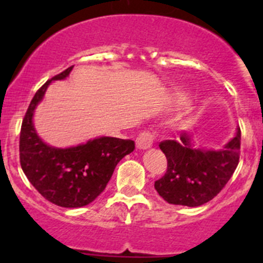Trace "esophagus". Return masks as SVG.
I'll return each mask as SVG.
<instances>
[{
	"label": "esophagus",
	"mask_w": 263,
	"mask_h": 263,
	"mask_svg": "<svg viewBox=\"0 0 263 263\" xmlns=\"http://www.w3.org/2000/svg\"><path fill=\"white\" fill-rule=\"evenodd\" d=\"M154 140H155L154 134H151V132L148 131H144L137 136L136 146L137 148H141V150H146V148L153 146Z\"/></svg>",
	"instance_id": "obj_1"
}]
</instances>
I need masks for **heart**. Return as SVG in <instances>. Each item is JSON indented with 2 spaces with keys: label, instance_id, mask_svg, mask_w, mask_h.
<instances>
[{
  "label": "heart",
  "instance_id": "obj_1",
  "mask_svg": "<svg viewBox=\"0 0 263 263\" xmlns=\"http://www.w3.org/2000/svg\"><path fill=\"white\" fill-rule=\"evenodd\" d=\"M187 124H188V121H185V119H184V121L181 122V126L182 127H185V126H187Z\"/></svg>",
  "mask_w": 263,
  "mask_h": 263
}]
</instances>
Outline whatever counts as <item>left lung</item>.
Here are the masks:
<instances>
[{
    "instance_id": "8db88e82",
    "label": "left lung",
    "mask_w": 263,
    "mask_h": 263,
    "mask_svg": "<svg viewBox=\"0 0 263 263\" xmlns=\"http://www.w3.org/2000/svg\"><path fill=\"white\" fill-rule=\"evenodd\" d=\"M159 147L165 154L168 166L165 174L155 182V190L166 202L196 208L213 200L237 169L240 129L219 151L196 148L185 132L178 140L161 141Z\"/></svg>"
}]
</instances>
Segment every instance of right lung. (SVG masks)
<instances>
[{
	"instance_id": "right-lung-1",
	"label": "right lung",
	"mask_w": 263,
	"mask_h": 263,
	"mask_svg": "<svg viewBox=\"0 0 263 263\" xmlns=\"http://www.w3.org/2000/svg\"><path fill=\"white\" fill-rule=\"evenodd\" d=\"M73 66L48 80L29 104L20 131V164L26 178L46 200L61 208H82L107 187L117 164L135 150L132 140L99 137L75 147L44 144L33 126V113L53 80L67 78Z\"/></svg>"
}]
</instances>
